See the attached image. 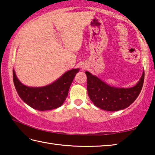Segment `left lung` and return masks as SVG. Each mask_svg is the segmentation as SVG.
Masks as SVG:
<instances>
[{"label": "left lung", "instance_id": "obj_1", "mask_svg": "<svg viewBox=\"0 0 155 155\" xmlns=\"http://www.w3.org/2000/svg\"><path fill=\"white\" fill-rule=\"evenodd\" d=\"M87 79V92L96 107L109 111H115L130 106L140 94L144 81V72L135 86L130 88H117L107 85L96 76L85 72Z\"/></svg>", "mask_w": 155, "mask_h": 155}]
</instances>
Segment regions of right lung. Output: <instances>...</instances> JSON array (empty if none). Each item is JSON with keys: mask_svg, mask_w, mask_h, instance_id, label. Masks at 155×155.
<instances>
[{"mask_svg": "<svg viewBox=\"0 0 155 155\" xmlns=\"http://www.w3.org/2000/svg\"><path fill=\"white\" fill-rule=\"evenodd\" d=\"M79 69H72L63 74L51 85L30 87L21 83L13 70V79L18 95L25 103L39 111H46L61 107L67 98L68 91Z\"/></svg>", "mask_w": 155, "mask_h": 155, "instance_id": "obj_1", "label": "right lung"}]
</instances>
